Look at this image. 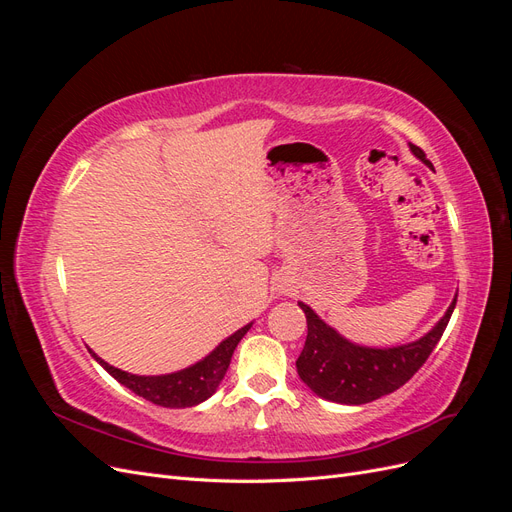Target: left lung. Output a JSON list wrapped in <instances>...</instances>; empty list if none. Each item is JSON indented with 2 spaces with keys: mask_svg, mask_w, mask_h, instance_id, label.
Returning <instances> with one entry per match:
<instances>
[{
  "mask_svg": "<svg viewBox=\"0 0 512 512\" xmlns=\"http://www.w3.org/2000/svg\"><path fill=\"white\" fill-rule=\"evenodd\" d=\"M412 156L431 168V162L416 145L408 143ZM457 297L444 316L416 342L391 348L361 346L346 339L324 322L312 307L299 301L307 318V339L297 359L299 378L318 397L335 404L361 406L404 386L436 348L455 309Z\"/></svg>",
  "mask_w": 512,
  "mask_h": 512,
  "instance_id": "1",
  "label": "left lung"
}]
</instances>
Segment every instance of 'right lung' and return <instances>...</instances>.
<instances>
[{
  "label": "right lung",
  "mask_w": 512,
  "mask_h": 512,
  "mask_svg": "<svg viewBox=\"0 0 512 512\" xmlns=\"http://www.w3.org/2000/svg\"><path fill=\"white\" fill-rule=\"evenodd\" d=\"M252 324L254 322H247L245 327L222 339V342L215 346L205 359H200L185 369L173 371V374L138 376V374H130V371L117 369L111 363H106L94 350H89V354L94 356V359L117 382L128 386V389L138 397L149 399L162 408H192V406L203 404V401H207L215 391H218V386L222 384L226 369L230 365L232 352H235L243 335L252 329Z\"/></svg>",
  "instance_id": "add662e5"
}]
</instances>
